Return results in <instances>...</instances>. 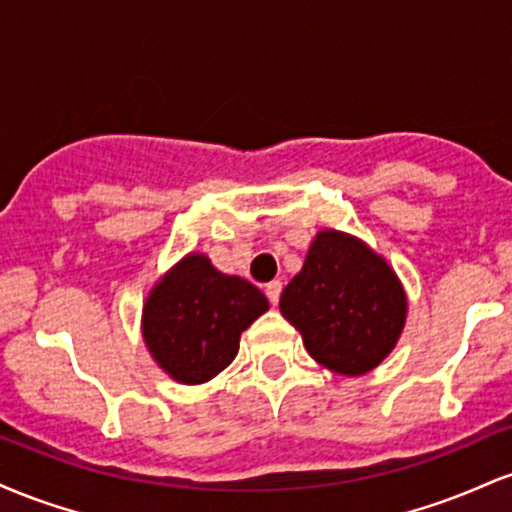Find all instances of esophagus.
Returning <instances> with one entry per match:
<instances>
[{
    "instance_id": "obj_1",
    "label": "esophagus",
    "mask_w": 512,
    "mask_h": 512,
    "mask_svg": "<svg viewBox=\"0 0 512 512\" xmlns=\"http://www.w3.org/2000/svg\"><path fill=\"white\" fill-rule=\"evenodd\" d=\"M264 293H267L269 303H272V305L279 303V296H281V281H269V284L264 286Z\"/></svg>"
}]
</instances>
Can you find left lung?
Segmentation results:
<instances>
[{"instance_id": "obj_1", "label": "left lung", "mask_w": 512, "mask_h": 512, "mask_svg": "<svg viewBox=\"0 0 512 512\" xmlns=\"http://www.w3.org/2000/svg\"><path fill=\"white\" fill-rule=\"evenodd\" d=\"M407 308V291L385 257L334 228L317 231L301 272L279 301L308 354L349 378L366 375L390 356Z\"/></svg>"}]
</instances>
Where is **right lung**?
I'll use <instances>...</instances> for the list:
<instances>
[{
  "instance_id": "add662e5",
  "label": "right lung",
  "mask_w": 512,
  "mask_h": 512,
  "mask_svg": "<svg viewBox=\"0 0 512 512\" xmlns=\"http://www.w3.org/2000/svg\"><path fill=\"white\" fill-rule=\"evenodd\" d=\"M267 310L257 286L219 272L204 252H190L146 296L142 337L175 383L202 385L231 366L240 334Z\"/></svg>"
}]
</instances>
